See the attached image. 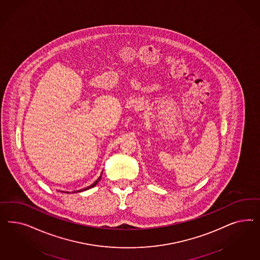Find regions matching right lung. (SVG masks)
<instances>
[{"mask_svg":"<svg viewBox=\"0 0 260 260\" xmlns=\"http://www.w3.org/2000/svg\"><path fill=\"white\" fill-rule=\"evenodd\" d=\"M102 173H102H101V175H100V176L98 177V179H97V180H96V181H95L94 183L92 184V185L88 186V187H87V188H84V189H79V190H75V191H73V192H81V191H84V190H87V189H91V188H93L94 186H96V184H97L98 182L100 181V179H101V176H102ZM62 192H64V191H62ZM69 192H70V191H69ZM69 192H68V193H69Z\"/></svg>","mask_w":260,"mask_h":260,"instance_id":"add662e5","label":"right lung"}]
</instances>
